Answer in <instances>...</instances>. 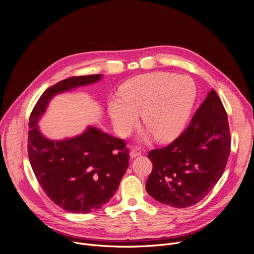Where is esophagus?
Returning <instances> with one entry per match:
<instances>
[{"label": "esophagus", "mask_w": 254, "mask_h": 254, "mask_svg": "<svg viewBox=\"0 0 254 254\" xmlns=\"http://www.w3.org/2000/svg\"><path fill=\"white\" fill-rule=\"evenodd\" d=\"M140 154H141V149H140L139 147H133V148L131 149L129 155H130L131 158H135V157L139 156Z\"/></svg>", "instance_id": "obj_1"}]
</instances>
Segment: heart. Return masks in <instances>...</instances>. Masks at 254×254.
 <instances>
[{
    "mask_svg": "<svg viewBox=\"0 0 254 254\" xmlns=\"http://www.w3.org/2000/svg\"><path fill=\"white\" fill-rule=\"evenodd\" d=\"M197 97V86L187 75L170 72H154L127 82L121 98L114 97L108 112L117 132L127 136L137 125L139 113L142 124L157 140L177 136L185 127Z\"/></svg>",
    "mask_w": 254,
    "mask_h": 254,
    "instance_id": "heart-1",
    "label": "heart"
}]
</instances>
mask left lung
<instances>
[{
    "instance_id": "left-lung-1",
    "label": "left lung",
    "mask_w": 254,
    "mask_h": 254,
    "mask_svg": "<svg viewBox=\"0 0 254 254\" xmlns=\"http://www.w3.org/2000/svg\"><path fill=\"white\" fill-rule=\"evenodd\" d=\"M230 148L227 113L212 89L182 133L168 146L149 152L153 170L147 192L172 207L195 205L221 178Z\"/></svg>"
}]
</instances>
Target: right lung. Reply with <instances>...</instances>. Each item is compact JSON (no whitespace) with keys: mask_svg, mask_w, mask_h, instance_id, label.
Here are the masks:
<instances>
[{"mask_svg":"<svg viewBox=\"0 0 254 254\" xmlns=\"http://www.w3.org/2000/svg\"><path fill=\"white\" fill-rule=\"evenodd\" d=\"M101 76H73L50 86L29 119L28 155L36 179L51 201L72 213H89L110 201L128 168V149L124 139L92 127L78 136L51 140L37 123L55 94L94 83Z\"/></svg>","mask_w":254,"mask_h":254,"instance_id":"add662e5","label":"right lung"}]
</instances>
